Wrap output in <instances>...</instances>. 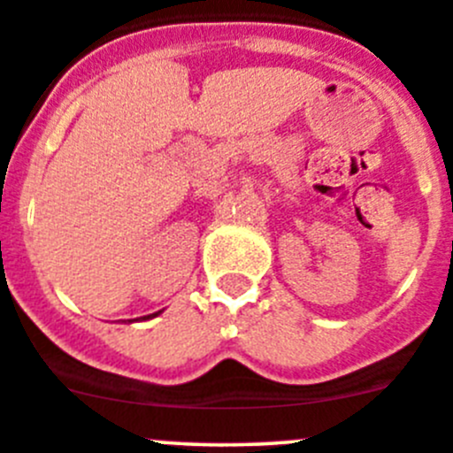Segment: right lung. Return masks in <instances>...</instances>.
<instances>
[{"label":"right lung","mask_w":453,"mask_h":453,"mask_svg":"<svg viewBox=\"0 0 453 453\" xmlns=\"http://www.w3.org/2000/svg\"><path fill=\"white\" fill-rule=\"evenodd\" d=\"M157 313H162V311H157ZM157 313H150V316H144V320H150V318H155V316H157ZM128 322H131V320H128Z\"/></svg>","instance_id":"add662e5"}]
</instances>
